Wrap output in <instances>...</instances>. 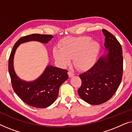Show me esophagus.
<instances>
[{
    "mask_svg": "<svg viewBox=\"0 0 132 132\" xmlns=\"http://www.w3.org/2000/svg\"><path fill=\"white\" fill-rule=\"evenodd\" d=\"M68 76H69V77H72L73 76H74V75H75L73 72H71V71H68Z\"/></svg>",
    "mask_w": 132,
    "mask_h": 132,
    "instance_id": "1",
    "label": "esophagus"
}]
</instances>
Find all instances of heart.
I'll return each instance as SVG.
<instances>
[{
	"label": "heart",
	"mask_w": 132,
	"mask_h": 132,
	"mask_svg": "<svg viewBox=\"0 0 132 132\" xmlns=\"http://www.w3.org/2000/svg\"><path fill=\"white\" fill-rule=\"evenodd\" d=\"M59 47H54L53 56L57 64L65 68L73 59L75 66L81 71L91 68L96 62L100 52L98 43L89 37L65 38L59 43Z\"/></svg>",
	"instance_id": "b5f03b06"
}]
</instances>
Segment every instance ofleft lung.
I'll use <instances>...</instances> for the list:
<instances>
[{
    "label": "left lung",
    "mask_w": 132,
    "mask_h": 132,
    "mask_svg": "<svg viewBox=\"0 0 132 132\" xmlns=\"http://www.w3.org/2000/svg\"><path fill=\"white\" fill-rule=\"evenodd\" d=\"M106 50L97 62L79 77L80 98L90 104L98 105L109 100L121 84L123 71L122 47L116 38L103 29Z\"/></svg>",
    "instance_id": "1"
}]
</instances>
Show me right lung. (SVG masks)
Returning <instances> with one entry per match:
<instances>
[{"label":"right lung","instance_id":"obj_1","mask_svg":"<svg viewBox=\"0 0 132 132\" xmlns=\"http://www.w3.org/2000/svg\"><path fill=\"white\" fill-rule=\"evenodd\" d=\"M53 37L51 35L32 34L21 37L15 43L8 62L9 73L14 91L17 96L28 105L45 108L56 100L60 86L68 78L67 71L48 65L37 79L32 81L21 79L14 70V57L20 44L30 41L47 44Z\"/></svg>","mask_w":132,"mask_h":132}]
</instances>
